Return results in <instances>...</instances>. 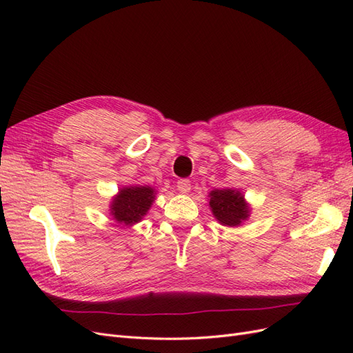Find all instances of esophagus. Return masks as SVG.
<instances>
[{"label":"esophagus","mask_w":353,"mask_h":353,"mask_svg":"<svg viewBox=\"0 0 353 353\" xmlns=\"http://www.w3.org/2000/svg\"><path fill=\"white\" fill-rule=\"evenodd\" d=\"M176 187H178V191L179 193H188L190 191V188H191V183H190V179H179L178 183H176Z\"/></svg>","instance_id":"1"}]
</instances>
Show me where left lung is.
<instances>
[{
  "label": "left lung",
  "instance_id": "left-lung-1",
  "mask_svg": "<svg viewBox=\"0 0 353 353\" xmlns=\"http://www.w3.org/2000/svg\"><path fill=\"white\" fill-rule=\"evenodd\" d=\"M209 205L213 215L222 225L236 227L249 218V208L244 203L241 193L236 190H215L209 194Z\"/></svg>",
  "mask_w": 353,
  "mask_h": 353
}]
</instances>
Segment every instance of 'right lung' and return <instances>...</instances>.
<instances>
[{
	"mask_svg": "<svg viewBox=\"0 0 353 353\" xmlns=\"http://www.w3.org/2000/svg\"><path fill=\"white\" fill-rule=\"evenodd\" d=\"M153 201L154 190L152 187H125L112 203V215L117 222L132 225L141 221Z\"/></svg>",
	"mask_w": 353,
	"mask_h": 353,
	"instance_id": "1",
	"label": "right lung"
}]
</instances>
